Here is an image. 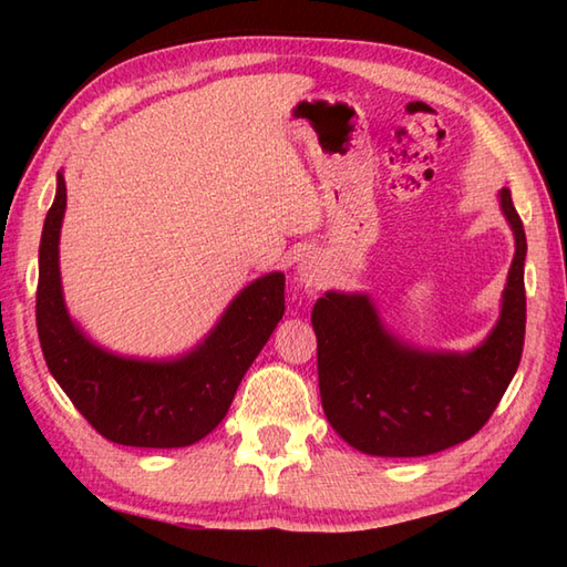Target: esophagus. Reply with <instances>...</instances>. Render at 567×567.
<instances>
[{"instance_id":"34e87169","label":"esophagus","mask_w":567,"mask_h":567,"mask_svg":"<svg viewBox=\"0 0 567 567\" xmlns=\"http://www.w3.org/2000/svg\"><path fill=\"white\" fill-rule=\"evenodd\" d=\"M323 260L317 256V252H307V256L299 260L297 265V277L305 287H319L323 280Z\"/></svg>"}]
</instances>
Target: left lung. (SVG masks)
Masks as SVG:
<instances>
[{"label":"left lung","mask_w":567,"mask_h":567,"mask_svg":"<svg viewBox=\"0 0 567 567\" xmlns=\"http://www.w3.org/2000/svg\"><path fill=\"white\" fill-rule=\"evenodd\" d=\"M499 209L514 234V258L499 319L487 339L457 351H429L392 333L365 292L329 290L311 327L323 414L355 451L419 457L463 443L487 424L522 360L526 331V234L512 192Z\"/></svg>","instance_id":"8db88e82"}]
</instances>
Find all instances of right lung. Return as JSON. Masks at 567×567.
I'll return each mask as SVG.
<instances>
[{
	"label": "right lung",
	"instance_id": "add662e5",
	"mask_svg": "<svg viewBox=\"0 0 567 567\" xmlns=\"http://www.w3.org/2000/svg\"><path fill=\"white\" fill-rule=\"evenodd\" d=\"M65 177L45 214L39 248L35 327L45 365L78 412L104 439L136 449H185L221 424L246 370L285 315V275L268 272L240 290L214 329L175 358L106 351L72 321L60 282Z\"/></svg>",
	"mask_w": 567,
	"mask_h": 567
}]
</instances>
